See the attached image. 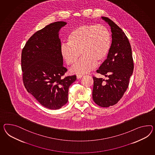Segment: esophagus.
Instances as JSON below:
<instances>
[{
  "mask_svg": "<svg viewBox=\"0 0 155 155\" xmlns=\"http://www.w3.org/2000/svg\"><path fill=\"white\" fill-rule=\"evenodd\" d=\"M82 76H83V75L81 74H78V75H76V78H77V79H80V78H82Z\"/></svg>",
  "mask_w": 155,
  "mask_h": 155,
  "instance_id": "esophagus-1",
  "label": "esophagus"
}]
</instances>
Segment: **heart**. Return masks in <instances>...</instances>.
Instances as JSON below:
<instances>
[{
	"label": "heart",
	"instance_id": "1",
	"mask_svg": "<svg viewBox=\"0 0 155 155\" xmlns=\"http://www.w3.org/2000/svg\"><path fill=\"white\" fill-rule=\"evenodd\" d=\"M67 41L68 44H62L61 53L68 65L75 63L80 52L83 56L71 69L76 74L91 71L106 59L111 49V33L102 25L80 26L69 34Z\"/></svg>",
	"mask_w": 155,
	"mask_h": 155
}]
</instances>
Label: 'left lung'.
I'll return each instance as SVG.
<instances>
[{"label": "left lung", "mask_w": 155, "mask_h": 155, "mask_svg": "<svg viewBox=\"0 0 155 155\" xmlns=\"http://www.w3.org/2000/svg\"><path fill=\"white\" fill-rule=\"evenodd\" d=\"M111 27L112 43L107 58L97 72L108 79L93 77V99L97 105L108 107L117 103L127 89L134 63L131 45L121 28L110 18L102 17Z\"/></svg>", "instance_id": "1"}]
</instances>
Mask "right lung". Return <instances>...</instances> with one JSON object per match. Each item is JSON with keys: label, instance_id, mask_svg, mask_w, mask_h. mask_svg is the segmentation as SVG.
I'll return each mask as SVG.
<instances>
[{"label": "right lung", "instance_id": "obj_1", "mask_svg": "<svg viewBox=\"0 0 155 155\" xmlns=\"http://www.w3.org/2000/svg\"><path fill=\"white\" fill-rule=\"evenodd\" d=\"M67 24H49L29 38L21 54L23 82L27 91L46 108L57 110L68 103V88L76 76L62 78L63 66L59 31Z\"/></svg>", "mask_w": 155, "mask_h": 155}]
</instances>
